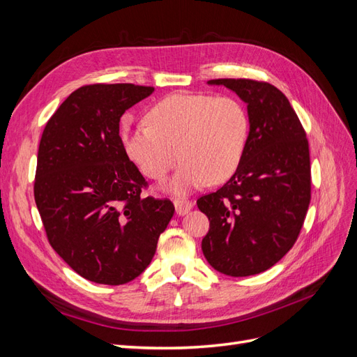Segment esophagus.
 Returning a JSON list of instances; mask_svg holds the SVG:
<instances>
[{"label":"esophagus","instance_id":"1","mask_svg":"<svg viewBox=\"0 0 357 357\" xmlns=\"http://www.w3.org/2000/svg\"><path fill=\"white\" fill-rule=\"evenodd\" d=\"M174 207H176V213L178 215H183L186 214L188 211H190L192 208V202L189 199H183V198H178L174 201Z\"/></svg>","mask_w":357,"mask_h":357}]
</instances>
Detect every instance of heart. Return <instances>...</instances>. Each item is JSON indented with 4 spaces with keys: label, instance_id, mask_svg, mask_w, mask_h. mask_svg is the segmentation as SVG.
I'll use <instances>...</instances> for the list:
<instances>
[{
    "label": "heart",
    "instance_id": "heart-1",
    "mask_svg": "<svg viewBox=\"0 0 357 357\" xmlns=\"http://www.w3.org/2000/svg\"><path fill=\"white\" fill-rule=\"evenodd\" d=\"M149 123L123 131L125 150L144 176L164 180L185 159L168 183L186 193L205 183H222L238 168L248 139L244 105L232 96L172 93L149 112Z\"/></svg>",
    "mask_w": 357,
    "mask_h": 357
}]
</instances>
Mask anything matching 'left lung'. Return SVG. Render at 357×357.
Returning <instances> with one entry per match:
<instances>
[{
	"mask_svg": "<svg viewBox=\"0 0 357 357\" xmlns=\"http://www.w3.org/2000/svg\"><path fill=\"white\" fill-rule=\"evenodd\" d=\"M208 84H223L247 104L250 131L234 176L197 201L210 220L202 253L225 275H255L294 247L304 225L311 199L308 139L275 86L250 79Z\"/></svg>",
	"mask_w": 357,
	"mask_h": 357,
	"instance_id": "1",
	"label": "left lung"
}]
</instances>
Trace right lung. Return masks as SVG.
Wrapping results in <instances>:
<instances>
[{
  "label": "right lung",
  "instance_id": "1",
  "mask_svg": "<svg viewBox=\"0 0 357 357\" xmlns=\"http://www.w3.org/2000/svg\"><path fill=\"white\" fill-rule=\"evenodd\" d=\"M153 91L131 83L82 86L40 139L34 198L47 240L93 283L119 286L142 274L174 214L169 199L142 197L147 181L119 135L122 114Z\"/></svg>",
  "mask_w": 357,
  "mask_h": 357
}]
</instances>
